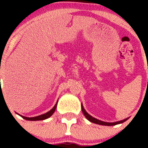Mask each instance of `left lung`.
Listing matches in <instances>:
<instances>
[{
    "instance_id": "1",
    "label": "left lung",
    "mask_w": 148,
    "mask_h": 148,
    "mask_svg": "<svg viewBox=\"0 0 148 148\" xmlns=\"http://www.w3.org/2000/svg\"><path fill=\"white\" fill-rule=\"evenodd\" d=\"M82 112L83 114H84L85 117L88 120L90 121L91 122H93V123L95 124H97V125H105V126H113V125H118V124H121V123H123L124 122H125L126 120H127L129 119V117L125 119V120H122L120 121H117V122H104V121H101L99 120H97V119L93 117L92 116H91L90 114H88L87 112H86V110H84V108L82 104Z\"/></svg>"
}]
</instances>
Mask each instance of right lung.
Instances as JSON below:
<instances>
[{
	"label": "right lung",
	"instance_id": "add662e5",
	"mask_svg": "<svg viewBox=\"0 0 148 148\" xmlns=\"http://www.w3.org/2000/svg\"><path fill=\"white\" fill-rule=\"evenodd\" d=\"M57 103H58V100L57 102H56V104L54 105V107H53V108L51 109V110H50V111H49L48 112L45 113V114H41V115H38V116H36V117H25V116H23V115H21V114H19L18 113H16V114H18V115H20L21 117H22V118L25 119V120H29V121H37V120H46V119H48L49 117H50L52 115V114H53V112H55V110H56V105H57Z\"/></svg>",
	"mask_w": 148,
	"mask_h": 148
}]
</instances>
